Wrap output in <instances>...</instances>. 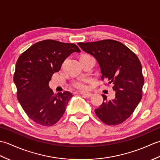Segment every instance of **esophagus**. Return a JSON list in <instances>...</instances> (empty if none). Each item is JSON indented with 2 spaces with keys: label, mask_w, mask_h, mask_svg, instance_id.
Wrapping results in <instances>:
<instances>
[{
  "label": "esophagus",
  "mask_w": 160,
  "mask_h": 160,
  "mask_svg": "<svg viewBox=\"0 0 160 160\" xmlns=\"http://www.w3.org/2000/svg\"><path fill=\"white\" fill-rule=\"evenodd\" d=\"M80 93L83 95L84 96H86L87 98H90L91 97V96H92V93H89V92H80Z\"/></svg>",
  "instance_id": "1"
}]
</instances>
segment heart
Instances as JSON below:
<instances>
[{"label":"heart","mask_w":160,"mask_h":160,"mask_svg":"<svg viewBox=\"0 0 160 160\" xmlns=\"http://www.w3.org/2000/svg\"><path fill=\"white\" fill-rule=\"evenodd\" d=\"M88 81L87 78H82V79L78 80L77 81H75L73 83V85L75 88L80 90H85L87 89V82Z\"/></svg>","instance_id":"1"}]
</instances>
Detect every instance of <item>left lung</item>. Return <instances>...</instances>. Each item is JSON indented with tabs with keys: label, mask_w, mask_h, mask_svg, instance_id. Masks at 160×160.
<instances>
[{
	"label": "left lung",
	"mask_w": 160,
	"mask_h": 160,
	"mask_svg": "<svg viewBox=\"0 0 160 160\" xmlns=\"http://www.w3.org/2000/svg\"><path fill=\"white\" fill-rule=\"evenodd\" d=\"M84 52L93 56L99 64L102 78L113 85L115 98L107 100L95 109L97 116L107 125H118L131 116L142 97L144 77L138 56L120 42L103 40L79 42Z\"/></svg>",
	"instance_id": "obj_1"
}]
</instances>
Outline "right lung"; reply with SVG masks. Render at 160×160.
<instances>
[{"mask_svg": "<svg viewBox=\"0 0 160 160\" xmlns=\"http://www.w3.org/2000/svg\"><path fill=\"white\" fill-rule=\"evenodd\" d=\"M78 46L53 40L33 44L18 58L13 76L17 98L28 117L45 127L55 124L62 116L72 94L69 91L54 94L49 87L52 75Z\"/></svg>", "mask_w": 160, "mask_h": 160, "instance_id": "obj_1", "label": "right lung"}]
</instances>
